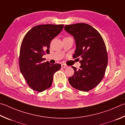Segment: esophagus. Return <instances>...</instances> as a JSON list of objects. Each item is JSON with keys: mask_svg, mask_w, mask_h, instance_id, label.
<instances>
[{"mask_svg": "<svg viewBox=\"0 0 125 125\" xmlns=\"http://www.w3.org/2000/svg\"><path fill=\"white\" fill-rule=\"evenodd\" d=\"M61 67H62V68H67V65H66L65 64H61Z\"/></svg>", "mask_w": 125, "mask_h": 125, "instance_id": "esophagus-1", "label": "esophagus"}]
</instances>
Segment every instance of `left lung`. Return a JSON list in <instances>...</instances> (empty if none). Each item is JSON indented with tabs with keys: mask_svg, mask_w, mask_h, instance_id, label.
<instances>
[{
	"mask_svg": "<svg viewBox=\"0 0 125 125\" xmlns=\"http://www.w3.org/2000/svg\"><path fill=\"white\" fill-rule=\"evenodd\" d=\"M64 28L75 38L73 57L81 59L80 69L72 67L74 74L69 78V83L77 90L88 92L98 86L105 75L108 59L104 41L97 30L87 23L66 25Z\"/></svg>",
	"mask_w": 125,
	"mask_h": 125,
	"instance_id": "obj_1",
	"label": "left lung"
}]
</instances>
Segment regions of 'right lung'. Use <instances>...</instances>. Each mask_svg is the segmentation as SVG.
<instances>
[{
    "instance_id": "1",
    "label": "right lung",
    "mask_w": 125,
    "mask_h": 125,
    "mask_svg": "<svg viewBox=\"0 0 125 125\" xmlns=\"http://www.w3.org/2000/svg\"><path fill=\"white\" fill-rule=\"evenodd\" d=\"M63 27L64 25L36 26L24 37L20 51V70L33 91L41 92L49 88L54 73L61 68L60 64L44 62L42 56L49 53L50 42Z\"/></svg>"
}]
</instances>
